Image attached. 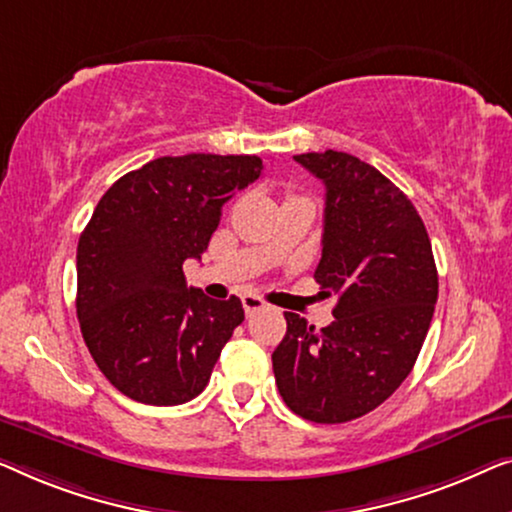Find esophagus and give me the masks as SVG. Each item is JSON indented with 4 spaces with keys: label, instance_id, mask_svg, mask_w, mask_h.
<instances>
[{
    "label": "esophagus",
    "instance_id": "obj_1",
    "mask_svg": "<svg viewBox=\"0 0 512 512\" xmlns=\"http://www.w3.org/2000/svg\"><path fill=\"white\" fill-rule=\"evenodd\" d=\"M243 301V311H246V315H253L257 311H264L266 304L262 297H257V294H246V297H241Z\"/></svg>",
    "mask_w": 512,
    "mask_h": 512
}]
</instances>
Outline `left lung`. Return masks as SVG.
I'll return each mask as SVG.
<instances>
[{
    "instance_id": "obj_1",
    "label": "left lung",
    "mask_w": 512,
    "mask_h": 512,
    "mask_svg": "<svg viewBox=\"0 0 512 512\" xmlns=\"http://www.w3.org/2000/svg\"><path fill=\"white\" fill-rule=\"evenodd\" d=\"M325 183V232L315 280L336 297L322 329L285 313L273 376L304 420L341 424L378 408L408 378L438 299L431 241L415 206L355 155H294Z\"/></svg>"
}]
</instances>
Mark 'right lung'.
<instances>
[{"label": "right lung", "mask_w": 512, "mask_h": 512, "mask_svg": "<svg viewBox=\"0 0 512 512\" xmlns=\"http://www.w3.org/2000/svg\"><path fill=\"white\" fill-rule=\"evenodd\" d=\"M257 155L157 157L118 178L78 239L76 313L92 359L125 397L178 406L204 392L243 322L239 297L187 287L222 204L262 176Z\"/></svg>", "instance_id": "1"}]
</instances>
